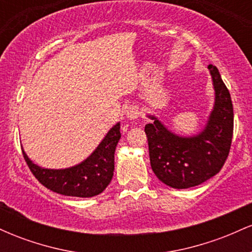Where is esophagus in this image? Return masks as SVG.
<instances>
[{"instance_id":"34e87169","label":"esophagus","mask_w":252,"mask_h":252,"mask_svg":"<svg viewBox=\"0 0 252 252\" xmlns=\"http://www.w3.org/2000/svg\"><path fill=\"white\" fill-rule=\"evenodd\" d=\"M138 115H140V111H138L137 106H129L126 111V116L129 120H136L138 117Z\"/></svg>"}]
</instances>
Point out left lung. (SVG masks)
I'll return each instance as SVG.
<instances>
[{"label": "left lung", "instance_id": "obj_1", "mask_svg": "<svg viewBox=\"0 0 252 252\" xmlns=\"http://www.w3.org/2000/svg\"><path fill=\"white\" fill-rule=\"evenodd\" d=\"M215 104L206 126L192 136L176 135L154 115L144 126L150 166L160 181L172 189H189L215 176L226 161L233 134V106L218 68L209 65Z\"/></svg>", "mask_w": 252, "mask_h": 252}]
</instances>
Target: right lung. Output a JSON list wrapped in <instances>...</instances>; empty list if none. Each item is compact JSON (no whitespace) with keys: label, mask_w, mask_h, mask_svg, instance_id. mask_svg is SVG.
Segmentation results:
<instances>
[{"label":"right lung","mask_w":252,"mask_h":252,"mask_svg":"<svg viewBox=\"0 0 252 252\" xmlns=\"http://www.w3.org/2000/svg\"><path fill=\"white\" fill-rule=\"evenodd\" d=\"M120 129L118 122L88 158L68 168H42L28 158L24 149L22 153L33 175L48 189L63 195L91 198L102 193L114 176L115 150L121 138Z\"/></svg>","instance_id":"add662e5"}]
</instances>
